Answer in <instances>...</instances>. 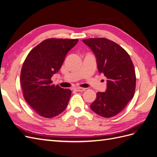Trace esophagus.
<instances>
[{
  "mask_svg": "<svg viewBox=\"0 0 157 157\" xmlns=\"http://www.w3.org/2000/svg\"><path fill=\"white\" fill-rule=\"evenodd\" d=\"M85 90H86V88H81V87H78V88H74V90H75V91H77V92H83Z\"/></svg>",
  "mask_w": 157,
  "mask_h": 157,
  "instance_id": "obj_1",
  "label": "esophagus"
}]
</instances>
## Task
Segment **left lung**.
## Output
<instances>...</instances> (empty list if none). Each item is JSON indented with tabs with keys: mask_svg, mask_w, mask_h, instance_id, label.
<instances>
[{
	"mask_svg": "<svg viewBox=\"0 0 157 157\" xmlns=\"http://www.w3.org/2000/svg\"><path fill=\"white\" fill-rule=\"evenodd\" d=\"M96 56L98 69L107 80L105 92H98L90 105L98 115L109 118L123 110L134 97L136 77L134 64L126 51L105 38L82 40Z\"/></svg>",
	"mask_w": 157,
	"mask_h": 157,
	"instance_id": "obj_1",
	"label": "left lung"
}]
</instances>
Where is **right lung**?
Masks as SVG:
<instances>
[{"instance_id": "1", "label": "right lung", "mask_w": 157, "mask_h": 157, "mask_svg": "<svg viewBox=\"0 0 157 157\" xmlns=\"http://www.w3.org/2000/svg\"><path fill=\"white\" fill-rule=\"evenodd\" d=\"M78 41V39H46L31 50L23 64L20 82L23 97L41 117H55L67 106L71 91L58 85L55 86L51 78L58 72L66 54Z\"/></svg>"}]
</instances>
